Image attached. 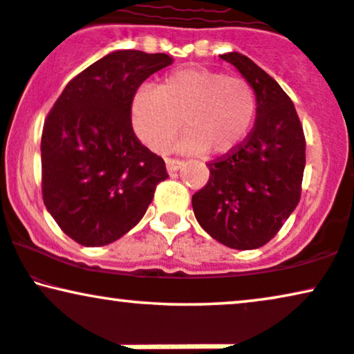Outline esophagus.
I'll use <instances>...</instances> for the list:
<instances>
[{
	"label": "esophagus",
	"mask_w": 354,
	"mask_h": 354,
	"mask_svg": "<svg viewBox=\"0 0 354 354\" xmlns=\"http://www.w3.org/2000/svg\"><path fill=\"white\" fill-rule=\"evenodd\" d=\"M182 164H183V160H180V159H172V158L166 159V167L169 172H176L177 169L182 167Z\"/></svg>",
	"instance_id": "1"
}]
</instances>
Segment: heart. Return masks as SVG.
<instances>
[{
  "instance_id": "b5f03b06",
  "label": "heart",
  "mask_w": 354,
  "mask_h": 354,
  "mask_svg": "<svg viewBox=\"0 0 354 354\" xmlns=\"http://www.w3.org/2000/svg\"><path fill=\"white\" fill-rule=\"evenodd\" d=\"M257 115V93L245 77L200 66L174 70L154 91H138L131 120L151 149H166L183 125L180 149L232 153L244 143Z\"/></svg>"
}]
</instances>
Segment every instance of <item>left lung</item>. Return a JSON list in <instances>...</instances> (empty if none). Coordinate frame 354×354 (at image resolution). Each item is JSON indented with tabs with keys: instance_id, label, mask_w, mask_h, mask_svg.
Listing matches in <instances>:
<instances>
[{
	"instance_id": "8db88e82",
	"label": "left lung",
	"mask_w": 354,
	"mask_h": 354,
	"mask_svg": "<svg viewBox=\"0 0 354 354\" xmlns=\"http://www.w3.org/2000/svg\"><path fill=\"white\" fill-rule=\"evenodd\" d=\"M254 86L255 125L232 153L208 162L209 180L192 196L196 221L221 244L259 249L277 236L301 198L306 138L295 104L245 55H221Z\"/></svg>"
}]
</instances>
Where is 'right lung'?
I'll use <instances>...</instances> for the list:
<instances>
[{"mask_svg":"<svg viewBox=\"0 0 354 354\" xmlns=\"http://www.w3.org/2000/svg\"><path fill=\"white\" fill-rule=\"evenodd\" d=\"M169 65L166 53L105 55L68 82L45 118L44 203L77 244L100 247L125 236L169 177L164 159L131 127L138 87Z\"/></svg>","mask_w":354,"mask_h":354,"instance_id":"1","label":"right lung"}]
</instances>
